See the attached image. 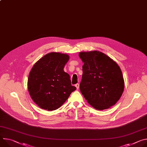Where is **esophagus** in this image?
Instances as JSON below:
<instances>
[{
	"label": "esophagus",
	"mask_w": 147,
	"mask_h": 147,
	"mask_svg": "<svg viewBox=\"0 0 147 147\" xmlns=\"http://www.w3.org/2000/svg\"><path fill=\"white\" fill-rule=\"evenodd\" d=\"M75 86H76V88L78 90V88H79V87H80V85H79V84H76V85H75Z\"/></svg>",
	"instance_id": "obj_1"
}]
</instances>
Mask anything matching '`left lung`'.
Returning a JSON list of instances; mask_svg holds the SVG:
<instances>
[{
	"label": "left lung",
	"instance_id": "obj_1",
	"mask_svg": "<svg viewBox=\"0 0 147 147\" xmlns=\"http://www.w3.org/2000/svg\"><path fill=\"white\" fill-rule=\"evenodd\" d=\"M84 63L80 88L93 108L108 109L121 98L124 80L121 69L112 59L99 51L79 53Z\"/></svg>",
	"mask_w": 147,
	"mask_h": 147
}]
</instances>
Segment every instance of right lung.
Listing matches in <instances>:
<instances>
[{
  "mask_svg": "<svg viewBox=\"0 0 147 147\" xmlns=\"http://www.w3.org/2000/svg\"><path fill=\"white\" fill-rule=\"evenodd\" d=\"M64 53L51 52L40 59L31 69L28 87L33 101L40 108L53 111L65 102L76 90L64 67L69 60Z\"/></svg>",
  "mask_w": 147,
  "mask_h": 147,
  "instance_id": "add662e5",
  "label": "right lung"
}]
</instances>
